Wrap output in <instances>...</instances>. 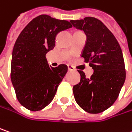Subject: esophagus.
Masks as SVG:
<instances>
[{"label": "esophagus", "instance_id": "esophagus-1", "mask_svg": "<svg viewBox=\"0 0 132 132\" xmlns=\"http://www.w3.org/2000/svg\"><path fill=\"white\" fill-rule=\"evenodd\" d=\"M68 69L69 71H72V70H75V68H74V66H72V65H68Z\"/></svg>", "mask_w": 132, "mask_h": 132}]
</instances>
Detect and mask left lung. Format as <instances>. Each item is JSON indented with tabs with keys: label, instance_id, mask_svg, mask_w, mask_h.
<instances>
[{
	"label": "left lung",
	"instance_id": "obj_1",
	"mask_svg": "<svg viewBox=\"0 0 132 132\" xmlns=\"http://www.w3.org/2000/svg\"><path fill=\"white\" fill-rule=\"evenodd\" d=\"M70 22L86 34L87 40L81 56L94 69L90 78L78 70L81 79L72 88L75 100L86 112L100 113L113 104L125 82L122 52L113 34L101 20L85 17Z\"/></svg>",
	"mask_w": 132,
	"mask_h": 132
}]
</instances>
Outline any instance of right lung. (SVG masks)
<instances>
[{
    "mask_svg": "<svg viewBox=\"0 0 132 132\" xmlns=\"http://www.w3.org/2000/svg\"><path fill=\"white\" fill-rule=\"evenodd\" d=\"M72 27L67 20L43 14L33 19L16 41L10 78L18 101L31 111L41 110L53 101L68 71L66 64L49 66L46 54L54 48L56 35Z\"/></svg>",
    "mask_w": 132,
    "mask_h": 132,
    "instance_id": "add662e5",
    "label": "right lung"
}]
</instances>
